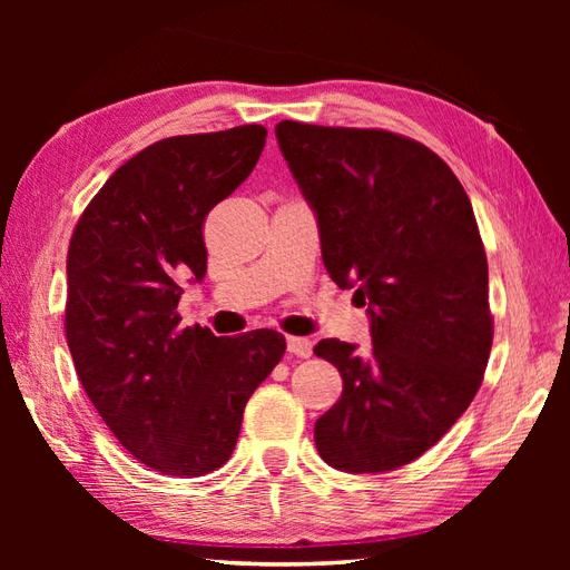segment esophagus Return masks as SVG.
Returning <instances> with one entry per match:
<instances>
[{"label":"esophagus","instance_id":"obj_1","mask_svg":"<svg viewBox=\"0 0 570 570\" xmlns=\"http://www.w3.org/2000/svg\"><path fill=\"white\" fill-rule=\"evenodd\" d=\"M286 350L292 355H298V357H311L313 353V343L308 341V337H286Z\"/></svg>","mask_w":570,"mask_h":570}]
</instances>
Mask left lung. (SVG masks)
Segmentation results:
<instances>
[{"label":"left lung","instance_id":"obj_1","mask_svg":"<svg viewBox=\"0 0 570 570\" xmlns=\"http://www.w3.org/2000/svg\"><path fill=\"white\" fill-rule=\"evenodd\" d=\"M276 141L318 223L323 264L367 306L372 347L335 337L343 394L316 421L321 458L345 472L416 460L465 414L492 347L488 257L455 174L384 129L278 122Z\"/></svg>","mask_w":570,"mask_h":570}]
</instances>
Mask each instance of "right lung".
<instances>
[{"instance_id":"add662e5","label":"right lung","mask_w":570,"mask_h":570,"mask_svg":"<svg viewBox=\"0 0 570 570\" xmlns=\"http://www.w3.org/2000/svg\"><path fill=\"white\" fill-rule=\"evenodd\" d=\"M259 125L171 137L131 156L68 247L66 337L82 390L127 451L176 478L233 455L254 390L282 360L276 331L184 328V284L208 272L203 223L257 166Z\"/></svg>"}]
</instances>
